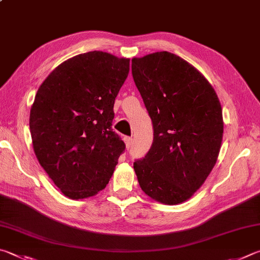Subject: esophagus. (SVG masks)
Instances as JSON below:
<instances>
[{"label":"esophagus","mask_w":260,"mask_h":260,"mask_svg":"<svg viewBox=\"0 0 260 260\" xmlns=\"http://www.w3.org/2000/svg\"><path fill=\"white\" fill-rule=\"evenodd\" d=\"M124 141H125V143H126V148L129 149L131 146H132V144H133V139H132V138H125Z\"/></svg>","instance_id":"34e87169"}]
</instances>
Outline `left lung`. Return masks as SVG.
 Instances as JSON below:
<instances>
[{
	"mask_svg": "<svg viewBox=\"0 0 260 260\" xmlns=\"http://www.w3.org/2000/svg\"><path fill=\"white\" fill-rule=\"evenodd\" d=\"M132 74L153 125V142L134 171L145 194L178 205L205 183L218 158L223 114L199 70L171 52L132 59Z\"/></svg>",
	"mask_w": 260,
	"mask_h": 260,
	"instance_id": "8db88e82",
	"label": "left lung"
}]
</instances>
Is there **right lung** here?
<instances>
[{"instance_id":"1","label":"right lung","mask_w":260,"mask_h":260,"mask_svg":"<svg viewBox=\"0 0 260 260\" xmlns=\"http://www.w3.org/2000/svg\"><path fill=\"white\" fill-rule=\"evenodd\" d=\"M128 72L129 59L87 52L59 64L36 93L29 116L32 148L70 199L103 190L125 151L111 126L116 96Z\"/></svg>"}]
</instances>
